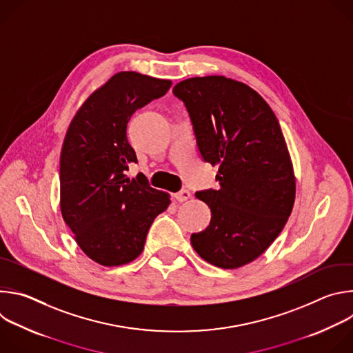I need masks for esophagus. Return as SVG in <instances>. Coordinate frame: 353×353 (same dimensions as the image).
<instances>
[{
    "label": "esophagus",
    "mask_w": 353,
    "mask_h": 353,
    "mask_svg": "<svg viewBox=\"0 0 353 353\" xmlns=\"http://www.w3.org/2000/svg\"><path fill=\"white\" fill-rule=\"evenodd\" d=\"M190 196H191V194L188 190H181L174 194V199L179 201V203H184V201H187Z\"/></svg>",
    "instance_id": "34e87169"
}]
</instances>
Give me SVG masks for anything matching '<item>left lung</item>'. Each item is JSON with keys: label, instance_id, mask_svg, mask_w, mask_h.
<instances>
[{"label": "left lung", "instance_id": "obj_1", "mask_svg": "<svg viewBox=\"0 0 353 353\" xmlns=\"http://www.w3.org/2000/svg\"><path fill=\"white\" fill-rule=\"evenodd\" d=\"M201 157L218 166V190L195 192L211 208L210 226L191 234L207 263L234 270L259 259L282 232L296 179L276 116L248 85L222 77L179 82Z\"/></svg>", "mask_w": 353, "mask_h": 353}]
</instances>
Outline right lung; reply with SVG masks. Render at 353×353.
I'll return each mask as SVG.
<instances>
[{
    "label": "right lung",
    "mask_w": 353,
    "mask_h": 353,
    "mask_svg": "<svg viewBox=\"0 0 353 353\" xmlns=\"http://www.w3.org/2000/svg\"><path fill=\"white\" fill-rule=\"evenodd\" d=\"M172 86L134 71L113 75L77 112L60 158L61 215L83 253L103 267L135 260L148 230L170 204L168 192L149 185L139 173L128 179L137 155L127 139L135 110Z\"/></svg>",
    "instance_id": "1"
}]
</instances>
